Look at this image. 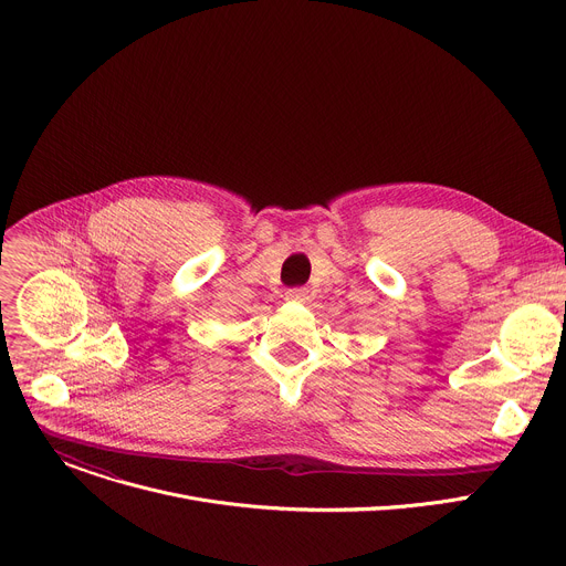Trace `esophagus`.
Masks as SVG:
<instances>
[{
    "instance_id": "34e87169",
    "label": "esophagus",
    "mask_w": 566,
    "mask_h": 566,
    "mask_svg": "<svg viewBox=\"0 0 566 566\" xmlns=\"http://www.w3.org/2000/svg\"><path fill=\"white\" fill-rule=\"evenodd\" d=\"M286 300L302 304V302L308 300V291H306V289H289V291H286Z\"/></svg>"
}]
</instances>
